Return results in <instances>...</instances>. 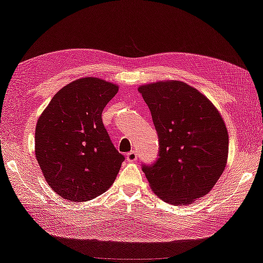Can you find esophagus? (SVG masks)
<instances>
[{"label":"esophagus","mask_w":263,"mask_h":263,"mask_svg":"<svg viewBox=\"0 0 263 263\" xmlns=\"http://www.w3.org/2000/svg\"><path fill=\"white\" fill-rule=\"evenodd\" d=\"M137 157H138V155H137V152L135 150H132L126 154V159L128 160V162H135V160L137 159Z\"/></svg>","instance_id":"esophagus-1"}]
</instances>
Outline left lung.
<instances>
[{
    "label": "left lung",
    "instance_id": "1",
    "mask_svg": "<svg viewBox=\"0 0 263 263\" xmlns=\"http://www.w3.org/2000/svg\"><path fill=\"white\" fill-rule=\"evenodd\" d=\"M158 133V158L143 171L154 193L169 204H189L221 177L229 137L221 115L206 97L182 81L140 86Z\"/></svg>",
    "mask_w": 263,
    "mask_h": 263
}]
</instances>
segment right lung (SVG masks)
Wrapping results in <instances>:
<instances>
[{
	"mask_svg": "<svg viewBox=\"0 0 263 263\" xmlns=\"http://www.w3.org/2000/svg\"><path fill=\"white\" fill-rule=\"evenodd\" d=\"M117 92L112 82L81 78L62 87L37 119L35 156L62 198L88 201L115 182L125 157L109 139L101 113Z\"/></svg>",
	"mask_w": 263,
	"mask_h": 263,
	"instance_id": "add662e5",
	"label": "right lung"
}]
</instances>
